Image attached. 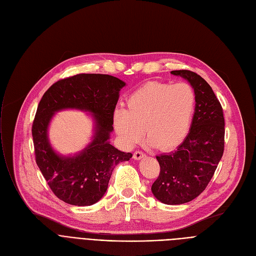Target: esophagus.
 <instances>
[{
  "label": "esophagus",
  "mask_w": 256,
  "mask_h": 256,
  "mask_svg": "<svg viewBox=\"0 0 256 256\" xmlns=\"http://www.w3.org/2000/svg\"><path fill=\"white\" fill-rule=\"evenodd\" d=\"M144 156H145V154H144L142 152H140V150H136L135 152H134L132 158H135V160H141Z\"/></svg>",
  "instance_id": "obj_1"
}]
</instances>
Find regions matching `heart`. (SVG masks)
<instances>
[{
	"label": "heart",
	"mask_w": 256,
	"mask_h": 256,
	"mask_svg": "<svg viewBox=\"0 0 256 256\" xmlns=\"http://www.w3.org/2000/svg\"><path fill=\"white\" fill-rule=\"evenodd\" d=\"M196 108L194 88L186 82H150L132 91L126 109L114 113V128L126 146L135 145L144 130L150 146L170 150L190 132Z\"/></svg>",
	"instance_id": "b5f03b06"
}]
</instances>
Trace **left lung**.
Masks as SVG:
<instances>
[{"label": "left lung", "instance_id": "left-lung-1", "mask_svg": "<svg viewBox=\"0 0 256 256\" xmlns=\"http://www.w3.org/2000/svg\"><path fill=\"white\" fill-rule=\"evenodd\" d=\"M189 80L196 93L191 128L176 152L156 156L160 174L152 194L165 204H182L202 193L224 152L222 106L204 78L191 70H172Z\"/></svg>", "mask_w": 256, "mask_h": 256}]
</instances>
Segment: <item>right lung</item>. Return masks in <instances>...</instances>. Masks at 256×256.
Here are the masks:
<instances>
[{
  "label": "right lung",
  "instance_id": "1",
  "mask_svg": "<svg viewBox=\"0 0 256 256\" xmlns=\"http://www.w3.org/2000/svg\"><path fill=\"white\" fill-rule=\"evenodd\" d=\"M124 85L109 74H78L57 80L40 100L32 124L35 160L52 192L64 202L78 206L98 202L108 189L114 167L132 156L108 141L118 93ZM68 107L93 112L97 132L83 153L63 158L51 150L46 130L52 114Z\"/></svg>",
  "mask_w": 256,
  "mask_h": 256
}]
</instances>
